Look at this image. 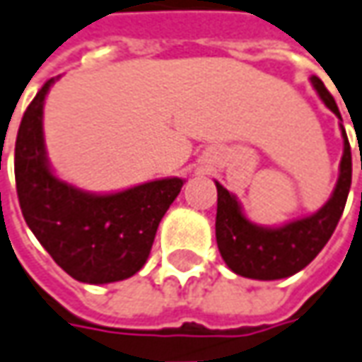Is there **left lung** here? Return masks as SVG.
I'll list each match as a JSON object with an SVG mask.
<instances>
[{
	"instance_id": "obj_1",
	"label": "left lung",
	"mask_w": 362,
	"mask_h": 362,
	"mask_svg": "<svg viewBox=\"0 0 362 362\" xmlns=\"http://www.w3.org/2000/svg\"><path fill=\"white\" fill-rule=\"evenodd\" d=\"M313 87L321 95L325 105L341 117L333 95L319 77H311ZM345 139V153L341 159V175L329 199L321 209L311 217L293 221L277 229L257 227L251 221L245 219L237 199L223 185L217 183V221H215V237L223 261L233 273L241 277L259 279V281H275L299 273L300 269L311 263L321 249L331 239L337 229V223L345 211L351 177H353V161H351V145Z\"/></svg>"
}]
</instances>
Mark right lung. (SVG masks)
Listing matches in <instances>:
<instances>
[{"label":"right lung","mask_w":362,"mask_h":362,"mask_svg":"<svg viewBox=\"0 0 362 362\" xmlns=\"http://www.w3.org/2000/svg\"><path fill=\"white\" fill-rule=\"evenodd\" d=\"M53 79L29 103L16 139V187L28 227L51 259L81 283L135 275L151 253L157 227L183 179H159L113 195H91L51 173L43 145V101Z\"/></svg>","instance_id":"1"}]
</instances>
